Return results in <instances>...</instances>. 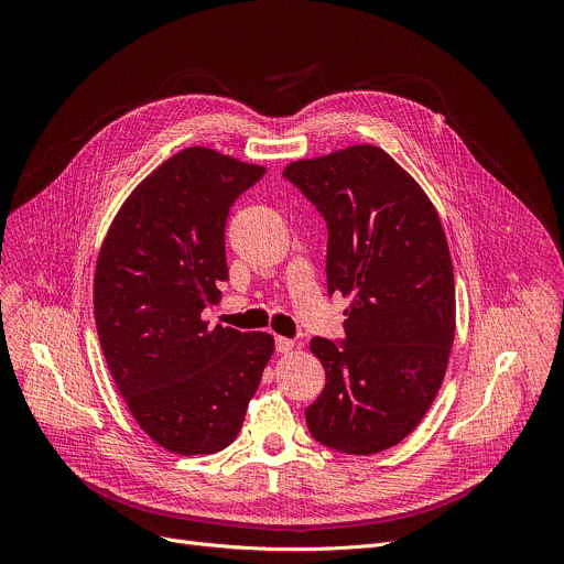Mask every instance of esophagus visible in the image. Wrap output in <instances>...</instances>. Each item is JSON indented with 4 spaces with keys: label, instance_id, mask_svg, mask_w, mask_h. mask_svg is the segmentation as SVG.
<instances>
[{
    "label": "esophagus",
    "instance_id": "esophagus-1",
    "mask_svg": "<svg viewBox=\"0 0 564 564\" xmlns=\"http://www.w3.org/2000/svg\"><path fill=\"white\" fill-rule=\"evenodd\" d=\"M294 341L292 339H285V337H276V352H290L294 350Z\"/></svg>",
    "mask_w": 564,
    "mask_h": 564
}]
</instances>
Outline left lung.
Segmentation results:
<instances>
[{
  "instance_id": "1",
  "label": "left lung",
  "mask_w": 564,
  "mask_h": 564,
  "mask_svg": "<svg viewBox=\"0 0 564 564\" xmlns=\"http://www.w3.org/2000/svg\"><path fill=\"white\" fill-rule=\"evenodd\" d=\"M283 176L328 223V290L350 299L346 341L314 337L326 388L312 437L348 455L399 444L424 420L455 339V279L442 220L420 183L375 144L294 160Z\"/></svg>"
}]
</instances>
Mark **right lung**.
Here are the masks:
<instances>
[{"label": "right lung", "mask_w": 564, "mask_h": 564, "mask_svg": "<svg viewBox=\"0 0 564 564\" xmlns=\"http://www.w3.org/2000/svg\"><path fill=\"white\" fill-rule=\"evenodd\" d=\"M265 167L187 147L122 203L100 248V346L138 426L178 455L229 446L274 355L268 333L209 328L203 310L227 279L231 203Z\"/></svg>", "instance_id": "right-lung-1"}]
</instances>
